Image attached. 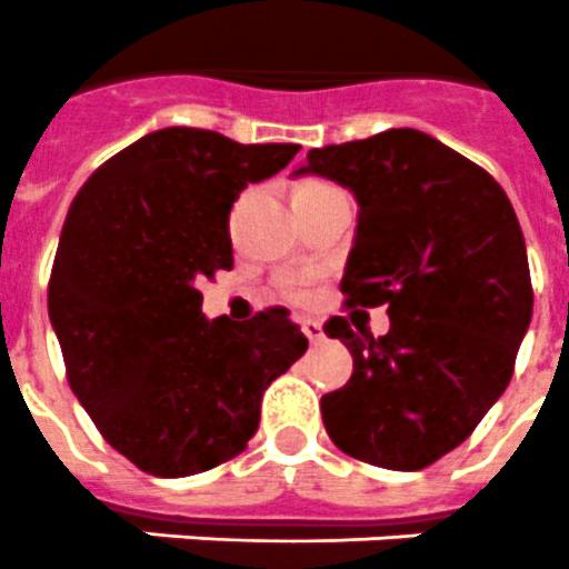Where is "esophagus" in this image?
I'll list each match as a JSON object with an SVG mask.
<instances>
[{
  "mask_svg": "<svg viewBox=\"0 0 569 569\" xmlns=\"http://www.w3.org/2000/svg\"><path fill=\"white\" fill-rule=\"evenodd\" d=\"M300 329H303V336H307L312 343H321L323 338H327V332H323V323L315 321V318H303V321H300Z\"/></svg>",
  "mask_w": 569,
  "mask_h": 569,
  "instance_id": "esophagus-1",
  "label": "esophagus"
}]
</instances>
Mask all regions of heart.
<instances>
[{
  "instance_id": "b5f03b06",
  "label": "heart",
  "mask_w": 569,
  "mask_h": 569,
  "mask_svg": "<svg viewBox=\"0 0 569 569\" xmlns=\"http://www.w3.org/2000/svg\"><path fill=\"white\" fill-rule=\"evenodd\" d=\"M321 188H327V184H318V181H307V184H300L298 193H312V190H321ZM298 193H295V196H298Z\"/></svg>"
}]
</instances>
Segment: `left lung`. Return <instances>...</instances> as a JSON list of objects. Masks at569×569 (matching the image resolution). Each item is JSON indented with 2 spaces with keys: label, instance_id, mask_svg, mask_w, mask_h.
I'll use <instances>...</instances> for the list:
<instances>
[{
  "label": "left lung",
  "instance_id": "1",
  "mask_svg": "<svg viewBox=\"0 0 569 569\" xmlns=\"http://www.w3.org/2000/svg\"><path fill=\"white\" fill-rule=\"evenodd\" d=\"M295 176H323L358 202L341 289L388 307L390 329L329 318L352 376L321 399L327 433L370 466L417 471L466 442L512 379L532 321L523 231L503 188L419 130L309 150Z\"/></svg>",
  "mask_w": 569,
  "mask_h": 569
}]
</instances>
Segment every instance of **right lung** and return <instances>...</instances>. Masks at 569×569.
<instances>
[{
	"instance_id": "1",
	"label": "right lung",
	"mask_w": 569,
	"mask_h": 569,
	"mask_svg": "<svg viewBox=\"0 0 569 569\" xmlns=\"http://www.w3.org/2000/svg\"><path fill=\"white\" fill-rule=\"evenodd\" d=\"M298 150L167 127L100 164L71 202L51 327L86 413L147 475H199L240 455L266 388L307 352L286 309L208 321L196 289L233 266L228 217L242 190Z\"/></svg>"
}]
</instances>
